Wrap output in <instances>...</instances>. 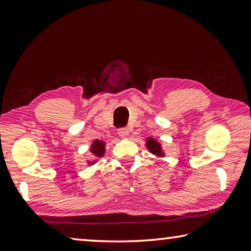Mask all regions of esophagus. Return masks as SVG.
I'll use <instances>...</instances> for the list:
<instances>
[{"instance_id": "obj_1", "label": "esophagus", "mask_w": 251, "mask_h": 251, "mask_svg": "<svg viewBox=\"0 0 251 251\" xmlns=\"http://www.w3.org/2000/svg\"><path fill=\"white\" fill-rule=\"evenodd\" d=\"M118 135L122 138H127L129 135V129L128 128H119L118 129Z\"/></svg>"}]
</instances>
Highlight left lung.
I'll use <instances>...</instances> for the list:
<instances>
[{"label": "left lung", "mask_w": 251, "mask_h": 251, "mask_svg": "<svg viewBox=\"0 0 251 251\" xmlns=\"http://www.w3.org/2000/svg\"><path fill=\"white\" fill-rule=\"evenodd\" d=\"M145 146H146L147 151H149L150 153H152L153 155H155L156 157H164L165 156V152L163 151L161 143L157 140H155L154 137H147Z\"/></svg>", "instance_id": "obj_1"}]
</instances>
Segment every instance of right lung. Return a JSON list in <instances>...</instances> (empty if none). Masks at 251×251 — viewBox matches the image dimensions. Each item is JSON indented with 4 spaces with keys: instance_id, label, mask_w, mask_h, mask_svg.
Instances as JSON below:
<instances>
[{
    "instance_id": "add662e5",
    "label": "right lung",
    "mask_w": 251,
    "mask_h": 251,
    "mask_svg": "<svg viewBox=\"0 0 251 251\" xmlns=\"http://www.w3.org/2000/svg\"><path fill=\"white\" fill-rule=\"evenodd\" d=\"M106 142L105 141H99V140H95L93 142V144L90 145V153L94 155V158L87 161V164L88 165H94L98 162L99 158H101L104 156L106 153Z\"/></svg>"
}]
</instances>
